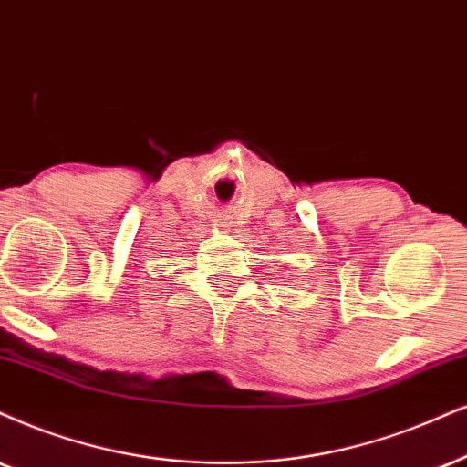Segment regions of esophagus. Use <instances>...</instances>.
Wrapping results in <instances>:
<instances>
[{"label":"esophagus","instance_id":"34e87169","mask_svg":"<svg viewBox=\"0 0 467 467\" xmlns=\"http://www.w3.org/2000/svg\"><path fill=\"white\" fill-rule=\"evenodd\" d=\"M217 226H220V228L223 230V228H228V223H223V222H220V223H217Z\"/></svg>","mask_w":467,"mask_h":467}]
</instances>
